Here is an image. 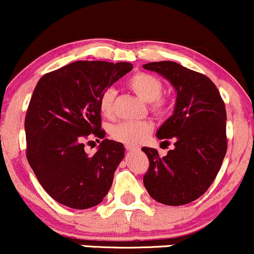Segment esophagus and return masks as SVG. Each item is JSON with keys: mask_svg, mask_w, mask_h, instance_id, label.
<instances>
[{"mask_svg": "<svg viewBox=\"0 0 254 254\" xmlns=\"http://www.w3.org/2000/svg\"><path fill=\"white\" fill-rule=\"evenodd\" d=\"M126 150H128V151H138L139 147L132 146V145H126Z\"/></svg>", "mask_w": 254, "mask_h": 254, "instance_id": "obj_1", "label": "esophagus"}]
</instances>
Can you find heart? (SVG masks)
<instances>
[{"mask_svg":"<svg viewBox=\"0 0 254 254\" xmlns=\"http://www.w3.org/2000/svg\"><path fill=\"white\" fill-rule=\"evenodd\" d=\"M127 86L136 93L141 99L147 102L149 110L152 115L163 118L169 113L172 102L169 97L164 95V85L159 78L146 72H138L133 74L127 80ZM116 91L113 87H108L99 97V112L107 119H114L115 109ZM153 126L149 121H126L115 125L110 130V135L114 140L126 145H139L152 132Z\"/></svg>","mask_w":254,"mask_h":254,"instance_id":"obj_1","label":"heart"}]
</instances>
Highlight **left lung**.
Returning <instances> with one entry per match:
<instances>
[{"mask_svg":"<svg viewBox=\"0 0 254 254\" xmlns=\"http://www.w3.org/2000/svg\"><path fill=\"white\" fill-rule=\"evenodd\" d=\"M144 68L162 74L178 92L174 115L157 132L163 142L173 138L175 149L161 157L156 149L142 147L150 163L144 186L158 203H192L209 190L226 156V105L204 74L173 61L151 62Z\"/></svg>","mask_w":254,"mask_h":254,"instance_id":"1","label":"left lung"}]
</instances>
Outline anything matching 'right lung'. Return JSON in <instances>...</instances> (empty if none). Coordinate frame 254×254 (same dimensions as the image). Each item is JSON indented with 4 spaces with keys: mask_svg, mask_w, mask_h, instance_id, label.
Here are the masks:
<instances>
[{
    "mask_svg": "<svg viewBox=\"0 0 254 254\" xmlns=\"http://www.w3.org/2000/svg\"><path fill=\"white\" fill-rule=\"evenodd\" d=\"M132 69L128 62L76 61L37 82L25 116L26 157L43 189L60 204L89 209L109 192L124 145L104 139L90 158L84 141L105 136L99 97Z\"/></svg>",
    "mask_w": 254,
    "mask_h": 254,
    "instance_id": "1",
    "label": "right lung"
}]
</instances>
